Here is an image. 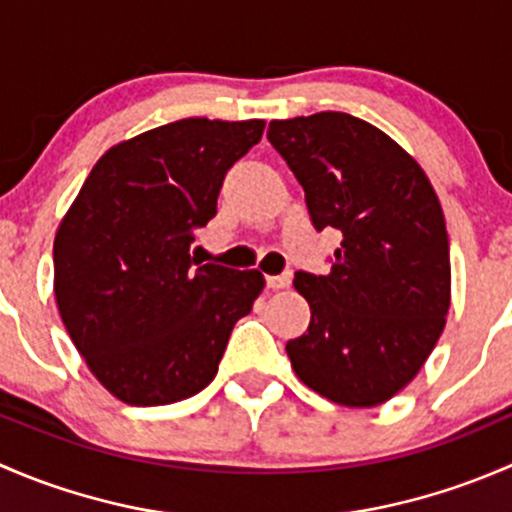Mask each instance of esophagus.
Instances as JSON below:
<instances>
[{"label": "esophagus", "mask_w": 512, "mask_h": 512, "mask_svg": "<svg viewBox=\"0 0 512 512\" xmlns=\"http://www.w3.org/2000/svg\"><path fill=\"white\" fill-rule=\"evenodd\" d=\"M292 282V272H282V275H267V287L270 289H287Z\"/></svg>", "instance_id": "1"}]
</instances>
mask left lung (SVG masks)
<instances>
[{"label":"left lung","instance_id":"8db88e82","mask_svg":"<svg viewBox=\"0 0 512 512\" xmlns=\"http://www.w3.org/2000/svg\"><path fill=\"white\" fill-rule=\"evenodd\" d=\"M267 138L304 188L317 230H342L327 275H294L312 319L289 339L297 379L371 409L436 347L451 307L446 220L431 180L384 131L339 111L272 121Z\"/></svg>","mask_w":512,"mask_h":512}]
</instances>
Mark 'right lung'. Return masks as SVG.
Here are the masks:
<instances>
[{
    "instance_id": "add662e5",
    "label": "right lung",
    "mask_w": 512,
    "mask_h": 512,
    "mask_svg": "<svg viewBox=\"0 0 512 512\" xmlns=\"http://www.w3.org/2000/svg\"><path fill=\"white\" fill-rule=\"evenodd\" d=\"M262 131V118H183L116 143L61 218L56 307L91 374L123 404L163 406L203 391L235 322L265 289L260 270L190 257L227 168Z\"/></svg>"
}]
</instances>
